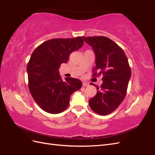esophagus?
<instances>
[{"label":"esophagus","instance_id":"34e87169","mask_svg":"<svg viewBox=\"0 0 155 155\" xmlns=\"http://www.w3.org/2000/svg\"><path fill=\"white\" fill-rule=\"evenodd\" d=\"M89 85H88V83H86V82H83V87H88Z\"/></svg>","mask_w":155,"mask_h":155}]
</instances>
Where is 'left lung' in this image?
Listing matches in <instances>:
<instances>
[{
  "instance_id": "1",
  "label": "left lung",
  "mask_w": 155,
  "mask_h": 155,
  "mask_svg": "<svg viewBox=\"0 0 155 155\" xmlns=\"http://www.w3.org/2000/svg\"><path fill=\"white\" fill-rule=\"evenodd\" d=\"M95 53L96 67L93 76L101 74L103 83L96 86L97 93L89 100V106L100 115L109 114L123 101L131 76L128 59L123 49L115 42L104 36L82 37ZM97 69L99 73L95 72Z\"/></svg>"
}]
</instances>
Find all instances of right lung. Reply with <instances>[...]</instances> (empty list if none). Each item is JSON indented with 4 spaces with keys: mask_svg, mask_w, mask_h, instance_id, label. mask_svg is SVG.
Segmentation results:
<instances>
[{
    "mask_svg": "<svg viewBox=\"0 0 155 155\" xmlns=\"http://www.w3.org/2000/svg\"><path fill=\"white\" fill-rule=\"evenodd\" d=\"M80 37L72 39H53L44 42L33 51L27 65L28 87L31 94L42 109L58 114L67 109L72 94L80 89L78 79L63 80L59 68L67 63L70 54L82 47Z\"/></svg>",
    "mask_w": 155,
    "mask_h": 155,
    "instance_id": "add662e5",
    "label": "right lung"
}]
</instances>
